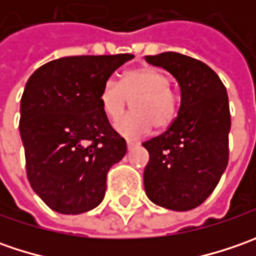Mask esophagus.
Segmentation results:
<instances>
[{"label":"esophagus","mask_w":256,"mask_h":256,"mask_svg":"<svg viewBox=\"0 0 256 256\" xmlns=\"http://www.w3.org/2000/svg\"><path fill=\"white\" fill-rule=\"evenodd\" d=\"M138 145V142H135V141H132V140H128L126 141V146H128V151H131L134 146H136Z\"/></svg>","instance_id":"obj_1"}]
</instances>
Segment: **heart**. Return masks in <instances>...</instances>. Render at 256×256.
<instances>
[{"mask_svg": "<svg viewBox=\"0 0 256 256\" xmlns=\"http://www.w3.org/2000/svg\"><path fill=\"white\" fill-rule=\"evenodd\" d=\"M170 85L171 78L160 68H135L124 72L121 82L106 80L100 92V104L104 114L116 121L129 101L135 99L134 112L115 122V130L126 138H138L150 132L152 125L165 130L176 120L181 98Z\"/></svg>", "mask_w": 256, "mask_h": 256, "instance_id": "1", "label": "heart"}]
</instances>
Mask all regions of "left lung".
I'll list each match as a JSON object with an SVG mask.
<instances>
[{
    "label": "left lung",
    "mask_w": 256,
    "mask_h": 256,
    "mask_svg": "<svg viewBox=\"0 0 256 256\" xmlns=\"http://www.w3.org/2000/svg\"><path fill=\"white\" fill-rule=\"evenodd\" d=\"M170 71L181 88L176 120L145 141L150 161L144 171L148 198L172 211H190L205 201L230 160L231 114L226 88L206 64L178 52L146 55Z\"/></svg>",
    "instance_id": "8db88e82"
}]
</instances>
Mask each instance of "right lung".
Masks as SVG:
<instances>
[{"label":"right lung","instance_id":"right-lung-1","mask_svg":"<svg viewBox=\"0 0 256 256\" xmlns=\"http://www.w3.org/2000/svg\"><path fill=\"white\" fill-rule=\"evenodd\" d=\"M132 54L64 56L40 66L21 98L26 176L55 212L76 215L104 200L106 174L126 154L100 104L104 82Z\"/></svg>","mask_w":256,"mask_h":256}]
</instances>
